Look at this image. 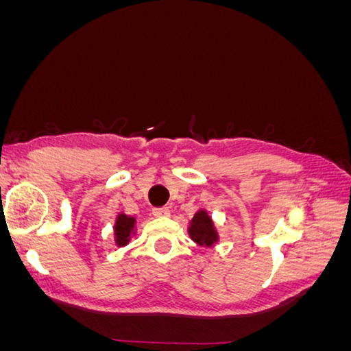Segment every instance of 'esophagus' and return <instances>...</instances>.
Instances as JSON below:
<instances>
[{
    "instance_id": "34e87169",
    "label": "esophagus",
    "mask_w": 351,
    "mask_h": 351,
    "mask_svg": "<svg viewBox=\"0 0 351 351\" xmlns=\"http://www.w3.org/2000/svg\"><path fill=\"white\" fill-rule=\"evenodd\" d=\"M154 215L155 217H168L169 215V209L167 206L162 208H154Z\"/></svg>"
}]
</instances>
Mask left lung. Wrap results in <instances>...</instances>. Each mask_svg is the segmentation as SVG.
<instances>
[{
    "mask_svg": "<svg viewBox=\"0 0 351 351\" xmlns=\"http://www.w3.org/2000/svg\"><path fill=\"white\" fill-rule=\"evenodd\" d=\"M190 237H192L200 246H212L217 240L218 234L212 224V219L208 217L205 210H199L195 218L190 222Z\"/></svg>",
    "mask_w": 351,
    "mask_h": 351,
    "instance_id": "obj_1",
    "label": "left lung"
}]
</instances>
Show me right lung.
<instances>
[{
	"instance_id": "1",
	"label": "right lung",
	"mask_w": 351,
	"mask_h": 351,
	"mask_svg": "<svg viewBox=\"0 0 351 351\" xmlns=\"http://www.w3.org/2000/svg\"><path fill=\"white\" fill-rule=\"evenodd\" d=\"M134 218L120 214L115 221V243L119 246H125L130 240V236L134 228Z\"/></svg>"
}]
</instances>
